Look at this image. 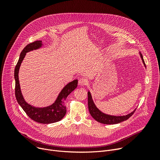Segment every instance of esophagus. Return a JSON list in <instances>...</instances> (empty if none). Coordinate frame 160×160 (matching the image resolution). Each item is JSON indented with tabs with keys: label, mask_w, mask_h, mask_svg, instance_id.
Instances as JSON below:
<instances>
[{
	"label": "esophagus",
	"mask_w": 160,
	"mask_h": 160,
	"mask_svg": "<svg viewBox=\"0 0 160 160\" xmlns=\"http://www.w3.org/2000/svg\"><path fill=\"white\" fill-rule=\"evenodd\" d=\"M78 83L80 86H86L88 84V81L86 78H81L78 80Z\"/></svg>",
	"instance_id": "1"
}]
</instances>
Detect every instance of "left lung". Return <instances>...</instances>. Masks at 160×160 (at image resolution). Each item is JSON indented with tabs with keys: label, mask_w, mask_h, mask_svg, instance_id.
Masks as SVG:
<instances>
[{
	"label": "left lung",
	"mask_w": 160,
	"mask_h": 160,
	"mask_svg": "<svg viewBox=\"0 0 160 160\" xmlns=\"http://www.w3.org/2000/svg\"><path fill=\"white\" fill-rule=\"evenodd\" d=\"M140 56L142 59V63H145V61L143 60V58H142V54L140 52ZM146 67V66H145ZM88 108H89V111L92 116L93 118L98 121V122L102 123V124H117L121 122L124 121H126L133 114V113L135 112L136 110H134L132 112L130 113L127 115H124V116H113V115H107L102 112H100L98 109L96 107L95 104H94L93 99H92L91 95L90 92L88 91Z\"/></svg>",
	"instance_id": "obj_1"
}]
</instances>
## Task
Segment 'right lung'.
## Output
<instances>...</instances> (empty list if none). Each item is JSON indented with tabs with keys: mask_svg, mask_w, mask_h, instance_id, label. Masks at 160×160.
I'll return each mask as SVG.
<instances>
[{
	"mask_svg": "<svg viewBox=\"0 0 160 160\" xmlns=\"http://www.w3.org/2000/svg\"><path fill=\"white\" fill-rule=\"evenodd\" d=\"M41 46V41H36L27 45L22 50L14 71L15 80V95L18 102L31 119L42 124H50L60 121L63 118L67 112L64 102L67 96L77 88L78 86V80H74L67 84L61 91L56 101L52 105L45 108H36L27 103L21 91L18 75L19 67L27 52L38 49Z\"/></svg>",
	"mask_w": 160,
	"mask_h": 160,
	"instance_id": "right-lung-1",
	"label": "right lung"
}]
</instances>
